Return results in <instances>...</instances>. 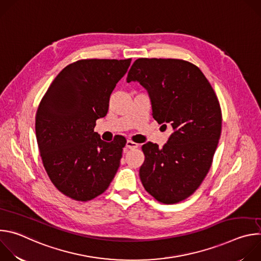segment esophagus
<instances>
[{"instance_id": "obj_1", "label": "esophagus", "mask_w": 261, "mask_h": 261, "mask_svg": "<svg viewBox=\"0 0 261 261\" xmlns=\"http://www.w3.org/2000/svg\"><path fill=\"white\" fill-rule=\"evenodd\" d=\"M126 146H127L128 148H130V150H133V148L138 147V146H139V144H138V143H136V142H134V141H132V140H127V142H126Z\"/></svg>"}]
</instances>
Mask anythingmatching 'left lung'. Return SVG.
I'll list each match as a JSON object with an SVG mask.
<instances>
[{
    "mask_svg": "<svg viewBox=\"0 0 261 261\" xmlns=\"http://www.w3.org/2000/svg\"><path fill=\"white\" fill-rule=\"evenodd\" d=\"M131 82L147 91L153 118L172 127L162 148L142 145L140 180L158 201L179 202L197 190L211 168L222 128L218 98L200 69L184 60L137 59L128 72Z\"/></svg>",
    "mask_w": 261,
    "mask_h": 261,
    "instance_id": "left-lung-1",
    "label": "left lung"
}]
</instances>
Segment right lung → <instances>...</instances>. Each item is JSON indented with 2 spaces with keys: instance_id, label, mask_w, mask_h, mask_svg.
Instances as JSON below:
<instances>
[{
  "instance_id": "obj_1",
  "label": "right lung",
  "mask_w": 261,
  "mask_h": 261,
  "mask_svg": "<svg viewBox=\"0 0 261 261\" xmlns=\"http://www.w3.org/2000/svg\"><path fill=\"white\" fill-rule=\"evenodd\" d=\"M131 63L81 60L65 67L36 114V137L43 166L66 196L88 201L102 194L120 166L126 139L106 142L94 131L109 98Z\"/></svg>"
}]
</instances>
